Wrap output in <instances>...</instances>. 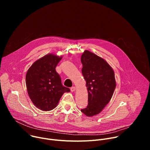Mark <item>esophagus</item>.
<instances>
[{
    "label": "esophagus",
    "mask_w": 150,
    "mask_h": 150,
    "mask_svg": "<svg viewBox=\"0 0 150 150\" xmlns=\"http://www.w3.org/2000/svg\"><path fill=\"white\" fill-rule=\"evenodd\" d=\"M75 90H76V88L75 87H72L71 88V91L72 92H74Z\"/></svg>",
    "instance_id": "esophagus-1"
}]
</instances>
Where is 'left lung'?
Here are the masks:
<instances>
[{
    "label": "left lung",
    "mask_w": 150,
    "mask_h": 150,
    "mask_svg": "<svg viewBox=\"0 0 150 150\" xmlns=\"http://www.w3.org/2000/svg\"><path fill=\"white\" fill-rule=\"evenodd\" d=\"M86 81L88 104L81 112L88 117L99 114L111 100L116 88L115 72L104 59L85 50L81 58Z\"/></svg>",
    "instance_id": "obj_1"
}]
</instances>
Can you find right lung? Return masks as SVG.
<instances>
[{
	"label": "right lung",
	"instance_id": "obj_1",
	"mask_svg": "<svg viewBox=\"0 0 150 150\" xmlns=\"http://www.w3.org/2000/svg\"><path fill=\"white\" fill-rule=\"evenodd\" d=\"M62 56L49 53L33 63L26 74L28 96L34 105L42 111H50L57 105L65 93L70 89L62 84L55 68Z\"/></svg>",
	"mask_w": 150,
	"mask_h": 150
}]
</instances>
